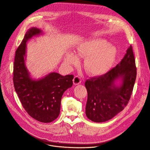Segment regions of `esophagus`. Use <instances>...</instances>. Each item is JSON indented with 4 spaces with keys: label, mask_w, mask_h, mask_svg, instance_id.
I'll return each instance as SVG.
<instances>
[{
    "label": "esophagus",
    "mask_w": 150,
    "mask_h": 150,
    "mask_svg": "<svg viewBox=\"0 0 150 150\" xmlns=\"http://www.w3.org/2000/svg\"><path fill=\"white\" fill-rule=\"evenodd\" d=\"M81 79L79 76H76L74 77L73 79V83L74 85H77V84H79L81 83Z\"/></svg>",
    "instance_id": "34e87169"
}]
</instances>
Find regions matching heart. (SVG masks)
I'll return each mask as SVG.
<instances>
[{"label": "heart", "instance_id": "obj_1", "mask_svg": "<svg viewBox=\"0 0 150 150\" xmlns=\"http://www.w3.org/2000/svg\"><path fill=\"white\" fill-rule=\"evenodd\" d=\"M78 57H87L84 66L86 72L93 76H100L106 73L112 66L117 54L116 48L109 45L103 39L93 40L80 44L76 49ZM66 62L71 64L78 62V58L73 54H68Z\"/></svg>", "mask_w": 150, "mask_h": 150}]
</instances>
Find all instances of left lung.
Here are the masks:
<instances>
[{
	"label": "left lung",
	"instance_id": "1",
	"mask_svg": "<svg viewBox=\"0 0 150 150\" xmlns=\"http://www.w3.org/2000/svg\"><path fill=\"white\" fill-rule=\"evenodd\" d=\"M136 76L135 59L130 45L120 63L116 67L103 75L86 80L87 117L93 122H102L122 111L131 98ZM121 78L122 85L116 86L114 81Z\"/></svg>",
	"mask_w": 150,
	"mask_h": 150
}]
</instances>
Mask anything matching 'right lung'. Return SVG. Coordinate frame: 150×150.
<instances>
[{
    "label": "right lung",
    "mask_w": 150,
    "mask_h": 150,
    "mask_svg": "<svg viewBox=\"0 0 150 150\" xmlns=\"http://www.w3.org/2000/svg\"><path fill=\"white\" fill-rule=\"evenodd\" d=\"M41 33L34 27L26 33L15 52L13 81L21 104L29 115L38 121L49 123L58 116L62 96L72 86L74 76H63L53 72L38 80L30 77L25 64L26 42Z\"/></svg>",
    "instance_id": "1"
}]
</instances>
